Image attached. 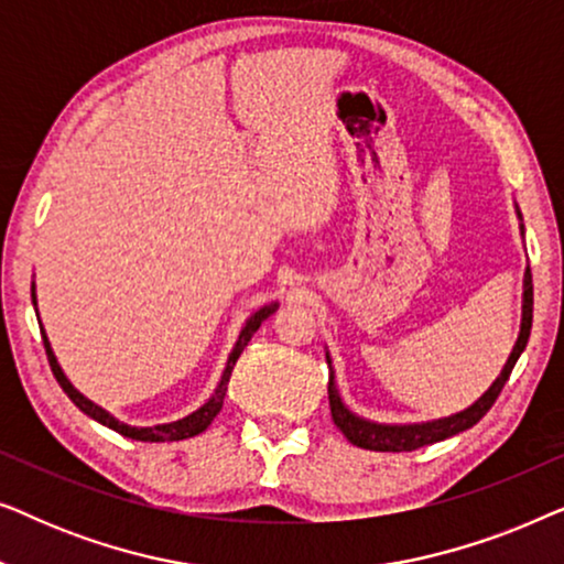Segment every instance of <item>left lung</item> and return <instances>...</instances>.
Here are the masks:
<instances>
[{
    "mask_svg": "<svg viewBox=\"0 0 564 564\" xmlns=\"http://www.w3.org/2000/svg\"><path fill=\"white\" fill-rule=\"evenodd\" d=\"M531 313H534V284H531V269H527V274H523V315H521L519 341H516L511 357H508L503 372H500L498 380L492 382L488 392H485L480 400H475L467 411L454 413V415H449V419L429 421V423H408V426H384V423L365 421V419H359V415H354L349 408L341 403V398H338V390H336V382H334V369H330V375H328L330 419H334L336 426L341 429V434L349 438L354 446H361V449H369V452H413V449H421V446L444 442V438L473 429L475 423L490 411L492 403H496L500 390H503V384L508 382V377H511V372H513L516 361H519V357H521V351L527 349V341L531 334V318H534ZM328 365H330V359H328Z\"/></svg>",
    "mask_w": 564,
    "mask_h": 564,
    "instance_id": "left-lung-1",
    "label": "left lung"
}]
</instances>
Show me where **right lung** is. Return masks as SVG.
I'll return each mask as SVG.
<instances>
[{
  "label": "right lung",
  "instance_id": "obj_1",
  "mask_svg": "<svg viewBox=\"0 0 564 564\" xmlns=\"http://www.w3.org/2000/svg\"><path fill=\"white\" fill-rule=\"evenodd\" d=\"M33 303H35V284H33ZM274 311H276V303H274V305H264V307H261V311H257V313L251 315L249 321H246V326H243V330H241V336H238V341H236V346H234V351H230V357H228V365H226V372H223V377H220V384H218V388H215L213 398L207 400V403H205L203 408H197L195 413L184 415V419L174 421V423H161V426H149V429L126 426V423L115 421L110 413L102 411V408L95 405V403H91V400L84 398L82 392L76 390L74 384L66 380L64 369L58 367V361H56V357H53V349H51V344H48V336H45V330H43V344H45V354H48V365H51V372H53V377H56L58 384H61V388H64L66 395L72 398V403H74L76 408H79V411L87 413L89 419L99 421V423H102V426H107V429L118 431V434H122V436H128V438H138V442H182V438H189V436L203 434V431L213 423L215 415L220 413V408H223V398H226V390H228L230 375H234V367H236L238 357H241V351L246 349V344L251 341V336L257 334V330H259L261 321H267L269 315H272Z\"/></svg>",
  "mask_w": 564,
  "mask_h": 564
}]
</instances>
